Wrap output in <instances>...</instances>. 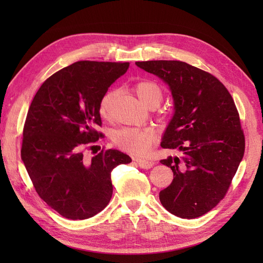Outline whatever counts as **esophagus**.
I'll return each mask as SVG.
<instances>
[{"mask_svg":"<svg viewBox=\"0 0 263 263\" xmlns=\"http://www.w3.org/2000/svg\"><path fill=\"white\" fill-rule=\"evenodd\" d=\"M136 161L142 170H149L154 166L153 161H149V160H146V159H136Z\"/></svg>","mask_w":263,"mask_h":263,"instance_id":"esophagus-1","label":"esophagus"}]
</instances>
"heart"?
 I'll return each instance as SVG.
<instances>
[{"label": "heart", "mask_w": 263, "mask_h": 263, "mask_svg": "<svg viewBox=\"0 0 263 263\" xmlns=\"http://www.w3.org/2000/svg\"><path fill=\"white\" fill-rule=\"evenodd\" d=\"M133 90L136 91L141 102L149 108H155L163 99V89L157 82L152 80H142L137 82ZM116 97V90L110 89L106 91L99 100L98 110L103 119H109L111 114V106ZM157 136L152 128L139 127H122L114 132L113 142L120 149L135 155L142 156L147 154L153 147Z\"/></svg>", "instance_id": "obj_1"}]
</instances>
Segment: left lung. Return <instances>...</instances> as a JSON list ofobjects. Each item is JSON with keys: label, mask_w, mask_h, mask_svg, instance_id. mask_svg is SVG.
Returning <instances> with one entry per match:
<instances>
[{"label": "left lung", "mask_w": 263, "mask_h": 263, "mask_svg": "<svg viewBox=\"0 0 263 263\" xmlns=\"http://www.w3.org/2000/svg\"><path fill=\"white\" fill-rule=\"evenodd\" d=\"M139 68L170 86L175 113L160 146L181 157L160 160L174 178L159 193L164 208L177 217L203 216L220 202L244 156L245 137L227 88L201 69L181 61H144Z\"/></svg>", "instance_id": "1"}]
</instances>
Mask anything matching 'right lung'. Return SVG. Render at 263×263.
I'll return each instance as SVG.
<instances>
[{
    "label": "right lung",
    "instance_id": "1",
    "mask_svg": "<svg viewBox=\"0 0 263 263\" xmlns=\"http://www.w3.org/2000/svg\"><path fill=\"white\" fill-rule=\"evenodd\" d=\"M127 69V62L79 61L44 81L28 109L21 159L39 197L68 219L102 211L113 194L111 171L131 163L115 149L83 158L104 136L99 100Z\"/></svg>",
    "mask_w": 263,
    "mask_h": 263
}]
</instances>
